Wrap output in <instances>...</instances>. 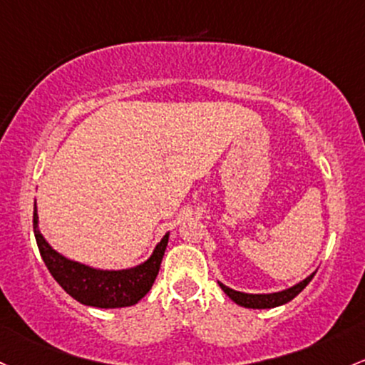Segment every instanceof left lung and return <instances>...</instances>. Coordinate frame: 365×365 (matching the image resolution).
<instances>
[{"label": "left lung", "instance_id": "8db88e82", "mask_svg": "<svg viewBox=\"0 0 365 365\" xmlns=\"http://www.w3.org/2000/svg\"><path fill=\"white\" fill-rule=\"evenodd\" d=\"M315 274H312L310 277H307L305 280H302L299 284H296V286L289 287V289L286 291H280V293H274V294H246V293H239V291H234L230 289V287L223 286L222 282H220V287L223 289V293H225L228 298L234 299L237 305L241 307H246V308H274V307H279V305H284V303L291 302V299L294 298V296H298L302 293L303 289L308 286V282H310L312 279H314Z\"/></svg>", "mask_w": 365, "mask_h": 365}]
</instances>
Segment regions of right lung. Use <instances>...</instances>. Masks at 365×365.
I'll return each instance as SVG.
<instances>
[{"label":"right lung","instance_id":"1","mask_svg":"<svg viewBox=\"0 0 365 365\" xmlns=\"http://www.w3.org/2000/svg\"><path fill=\"white\" fill-rule=\"evenodd\" d=\"M33 227L39 253L53 279L67 294L78 299L79 303L97 308L131 307L149 293L161 268L168 237H170V234L164 235L150 258L142 265L130 268V270H97V268H90L63 258L57 251L51 250L38 228L36 202Z\"/></svg>","mask_w":365,"mask_h":365}]
</instances>
